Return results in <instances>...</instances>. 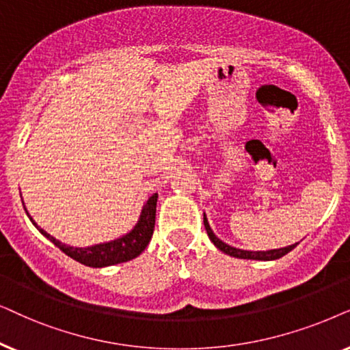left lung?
<instances>
[{
  "instance_id": "obj_1",
  "label": "left lung",
  "mask_w": 350,
  "mask_h": 350,
  "mask_svg": "<svg viewBox=\"0 0 350 350\" xmlns=\"http://www.w3.org/2000/svg\"><path fill=\"white\" fill-rule=\"evenodd\" d=\"M203 222H204V229H206V234L209 237V240L213 241L214 246H216L217 250H221L222 253L229 254V256H234V258H239V259H258V260H272V259H278L282 258V256H285L290 253L291 250L296 248V245H290L286 246V248H280V250H269V251H245V250H239V248H234V246L230 245H226L224 241H221L217 239L216 235L213 234L211 227H209V224L206 221V217H203Z\"/></svg>"
}]
</instances>
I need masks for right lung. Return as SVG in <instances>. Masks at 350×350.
Wrapping results in <instances>:
<instances>
[{
  "instance_id": "obj_1",
  "label": "right lung",
  "mask_w": 350,
  "mask_h": 350,
  "mask_svg": "<svg viewBox=\"0 0 350 350\" xmlns=\"http://www.w3.org/2000/svg\"><path fill=\"white\" fill-rule=\"evenodd\" d=\"M157 198L158 193H153L152 197L147 200V203L144 204L141 219H139L136 227H134L129 234L121 237L118 240L109 241V243L88 246V248H73V246L60 243L59 240L51 237L48 232L40 229V227L33 222V219L30 216L29 217L30 221L35 224L36 229H38L46 239H49L57 248L62 250L64 253L70 256L72 259L78 260V262L85 265H90V267H107V265L126 262V260L137 258V256L147 248L148 241H150L153 235V229H155Z\"/></svg>"
}]
</instances>
